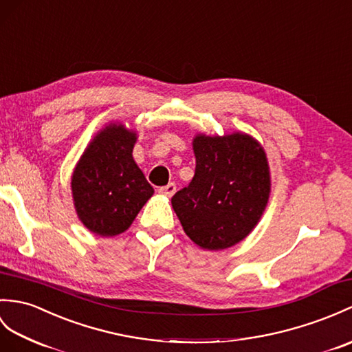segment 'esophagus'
<instances>
[{"mask_svg":"<svg viewBox=\"0 0 352 352\" xmlns=\"http://www.w3.org/2000/svg\"><path fill=\"white\" fill-rule=\"evenodd\" d=\"M175 190H177L175 184H174V183H169L168 186H163V187H160V189H159V193H160V195H163V196H168V198H170V196H173V195L175 193Z\"/></svg>","mask_w":352,"mask_h":352,"instance_id":"obj_1","label":"esophagus"}]
</instances>
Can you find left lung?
Segmentation results:
<instances>
[{
	"instance_id": "8db88e82",
	"label": "left lung",
	"mask_w": 352,
	"mask_h": 352,
	"mask_svg": "<svg viewBox=\"0 0 352 352\" xmlns=\"http://www.w3.org/2000/svg\"><path fill=\"white\" fill-rule=\"evenodd\" d=\"M190 184L170 204L186 235L204 250H223L243 241L263 217L272 192L264 146L244 132L196 133Z\"/></svg>"
}]
</instances>
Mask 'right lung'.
I'll list each match as a JSON object with an SVG mask.
<instances>
[{"label":"right lung","instance_id":"obj_1","mask_svg":"<svg viewBox=\"0 0 352 352\" xmlns=\"http://www.w3.org/2000/svg\"><path fill=\"white\" fill-rule=\"evenodd\" d=\"M138 133L111 121L88 142L72 174L73 206L89 232L116 236L127 231L154 189L133 159Z\"/></svg>","mask_w":352,"mask_h":352}]
</instances>
